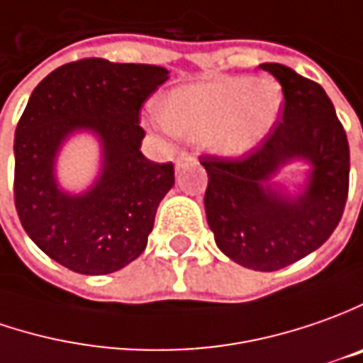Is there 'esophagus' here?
<instances>
[{
	"label": "esophagus",
	"mask_w": 363,
	"mask_h": 363,
	"mask_svg": "<svg viewBox=\"0 0 363 363\" xmlns=\"http://www.w3.org/2000/svg\"><path fill=\"white\" fill-rule=\"evenodd\" d=\"M191 160V155H186V152H181L179 157H177V170L181 169L182 164H186Z\"/></svg>",
	"instance_id": "esophagus-1"
}]
</instances>
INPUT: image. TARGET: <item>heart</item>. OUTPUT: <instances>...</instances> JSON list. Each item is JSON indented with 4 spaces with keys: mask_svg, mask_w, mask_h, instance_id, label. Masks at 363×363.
<instances>
[{
    "mask_svg": "<svg viewBox=\"0 0 363 363\" xmlns=\"http://www.w3.org/2000/svg\"><path fill=\"white\" fill-rule=\"evenodd\" d=\"M281 108L279 84L231 76L170 92L160 106V122L181 138H206L217 155L239 157L273 130Z\"/></svg>",
    "mask_w": 363,
    "mask_h": 363,
    "instance_id": "obj_1",
    "label": "heart"
}]
</instances>
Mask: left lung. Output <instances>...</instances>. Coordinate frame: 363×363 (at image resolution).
I'll use <instances>...</instances> for the list:
<instances>
[{"instance_id": "1", "label": "left lung", "mask_w": 363, "mask_h": 363, "mask_svg": "<svg viewBox=\"0 0 363 363\" xmlns=\"http://www.w3.org/2000/svg\"><path fill=\"white\" fill-rule=\"evenodd\" d=\"M283 88L273 130L237 158L203 157L206 220L235 263L277 271L319 249L342 219L350 189V144L325 90L281 64H261ZM291 160L312 167L304 191L283 195L270 182Z\"/></svg>"}]
</instances>
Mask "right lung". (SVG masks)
Listing matches in <instances>:
<instances>
[{
  "instance_id": "obj_1",
  "label": "right lung",
  "mask_w": 363,
  "mask_h": 363,
  "mask_svg": "<svg viewBox=\"0 0 363 363\" xmlns=\"http://www.w3.org/2000/svg\"><path fill=\"white\" fill-rule=\"evenodd\" d=\"M169 80L148 64L86 57L64 64L35 86L16 128L13 199L26 233L45 255L82 275H106L143 253L155 215L174 184L172 162L140 152V108ZM76 130L103 144V172L92 189L57 186L55 157Z\"/></svg>"
}]
</instances>
